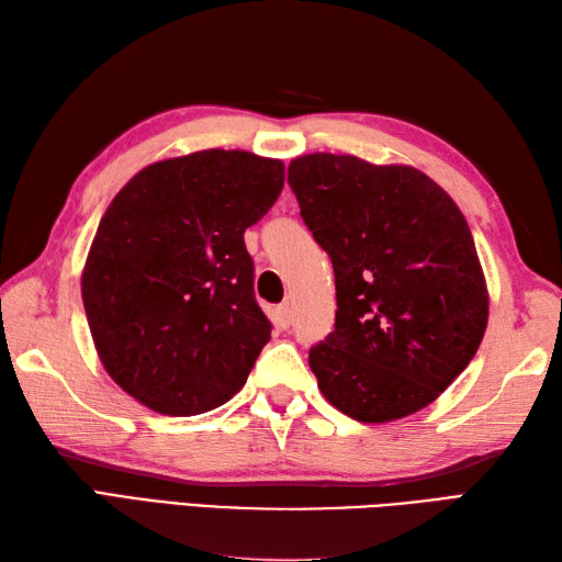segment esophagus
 <instances>
[{"instance_id":"34e87169","label":"esophagus","mask_w":562,"mask_h":562,"mask_svg":"<svg viewBox=\"0 0 562 562\" xmlns=\"http://www.w3.org/2000/svg\"><path fill=\"white\" fill-rule=\"evenodd\" d=\"M272 321H276V325H278V328H282V330L290 328V325H292V308H290V304H282L276 311H272Z\"/></svg>"}]
</instances>
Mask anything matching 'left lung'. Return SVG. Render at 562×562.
Returning <instances> with one entry per match:
<instances>
[{"label": "left lung", "instance_id": "left-lung-1", "mask_svg": "<svg viewBox=\"0 0 562 562\" xmlns=\"http://www.w3.org/2000/svg\"><path fill=\"white\" fill-rule=\"evenodd\" d=\"M306 227L335 268V330L308 367L361 424L428 407L484 340L488 286L462 211L409 165L308 153L290 162Z\"/></svg>", "mask_w": 562, "mask_h": 562}]
</instances>
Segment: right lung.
Returning a JSON list of instances; mask_svg holds the SVG:
<instances>
[{
    "label": "right lung",
    "instance_id": "right-lung-1",
    "mask_svg": "<svg viewBox=\"0 0 562 562\" xmlns=\"http://www.w3.org/2000/svg\"><path fill=\"white\" fill-rule=\"evenodd\" d=\"M282 184V160L211 148L143 167L108 205L81 294L104 371L143 407L193 416L244 387L270 340L244 232Z\"/></svg>",
    "mask_w": 562,
    "mask_h": 562
}]
</instances>
